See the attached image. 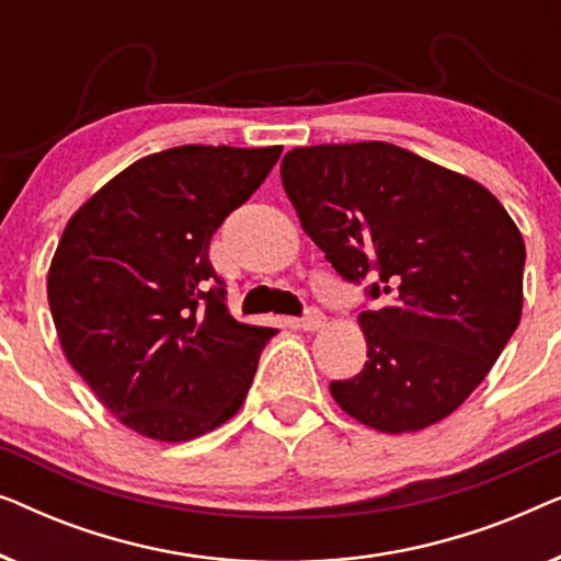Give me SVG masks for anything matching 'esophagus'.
<instances>
[{
	"instance_id": "1",
	"label": "esophagus",
	"mask_w": 561,
	"mask_h": 561,
	"mask_svg": "<svg viewBox=\"0 0 561 561\" xmlns=\"http://www.w3.org/2000/svg\"><path fill=\"white\" fill-rule=\"evenodd\" d=\"M324 324H327V317L319 309H309L301 319L304 332H317V329H321Z\"/></svg>"
}]
</instances>
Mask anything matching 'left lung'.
<instances>
[{
  "instance_id": "obj_1",
  "label": "left lung",
  "mask_w": 561,
  "mask_h": 561,
  "mask_svg": "<svg viewBox=\"0 0 561 561\" xmlns=\"http://www.w3.org/2000/svg\"><path fill=\"white\" fill-rule=\"evenodd\" d=\"M283 188L344 280L382 298L357 317L367 363L334 401L386 434L447 419L485 380L524 309L526 244L478 181L390 142L286 152Z\"/></svg>"
}]
</instances>
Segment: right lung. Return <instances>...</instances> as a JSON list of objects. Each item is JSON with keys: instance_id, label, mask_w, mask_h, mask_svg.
I'll list each match as a JSON object with an SVG mask.
<instances>
[{"instance_id": "add662e5", "label": "right lung", "mask_w": 561, "mask_h": 561, "mask_svg": "<svg viewBox=\"0 0 561 561\" xmlns=\"http://www.w3.org/2000/svg\"><path fill=\"white\" fill-rule=\"evenodd\" d=\"M280 150L152 152L68 219L48 271L53 324L73 370L140 436L196 439L248 396L275 329L227 311L209 242Z\"/></svg>"}]
</instances>
